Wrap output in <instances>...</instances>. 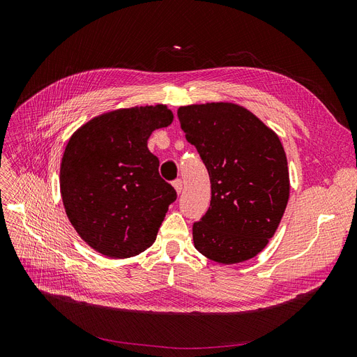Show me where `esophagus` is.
Returning <instances> with one entry per match:
<instances>
[{
	"mask_svg": "<svg viewBox=\"0 0 357 357\" xmlns=\"http://www.w3.org/2000/svg\"><path fill=\"white\" fill-rule=\"evenodd\" d=\"M172 186H174L177 193H181V190H183V181H181V178H177V180L172 181Z\"/></svg>",
	"mask_w": 357,
	"mask_h": 357,
	"instance_id": "1",
	"label": "esophagus"
}]
</instances>
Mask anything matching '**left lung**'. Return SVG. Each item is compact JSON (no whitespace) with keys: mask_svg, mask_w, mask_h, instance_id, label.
Segmentation results:
<instances>
[{"mask_svg":"<svg viewBox=\"0 0 357 357\" xmlns=\"http://www.w3.org/2000/svg\"><path fill=\"white\" fill-rule=\"evenodd\" d=\"M177 116L211 183L210 207L192 228L197 250L225 265L255 257L273 238L289 201L280 138L231 102L180 107Z\"/></svg>","mask_w":357,"mask_h":357,"instance_id":"1","label":"left lung"}]
</instances>
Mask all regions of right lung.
<instances>
[{
  "mask_svg": "<svg viewBox=\"0 0 357 357\" xmlns=\"http://www.w3.org/2000/svg\"><path fill=\"white\" fill-rule=\"evenodd\" d=\"M172 122L167 105L101 114L77 129L61 162V195L74 229L96 252L123 259L156 240L177 192L159 176L147 139Z\"/></svg>",
  "mask_w": 357,
  "mask_h": 357,
  "instance_id": "1",
  "label": "right lung"
}]
</instances>
